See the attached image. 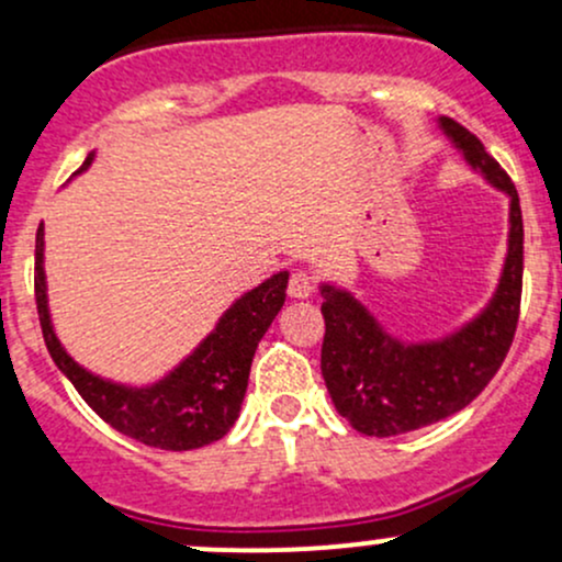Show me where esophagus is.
Returning a JSON list of instances; mask_svg holds the SVG:
<instances>
[{
    "mask_svg": "<svg viewBox=\"0 0 562 562\" xmlns=\"http://www.w3.org/2000/svg\"><path fill=\"white\" fill-rule=\"evenodd\" d=\"M312 291H314L312 277L304 274V271H293L291 282H288V295H291V299L304 301V299H310Z\"/></svg>",
    "mask_w": 562,
    "mask_h": 562,
    "instance_id": "34e87169",
    "label": "esophagus"
}]
</instances>
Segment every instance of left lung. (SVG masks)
<instances>
[{
	"mask_svg": "<svg viewBox=\"0 0 562 562\" xmlns=\"http://www.w3.org/2000/svg\"><path fill=\"white\" fill-rule=\"evenodd\" d=\"M437 127L470 170L509 200L507 256L488 304L456 330L424 341L394 336L349 288L319 282L325 386L336 411L368 437L405 435L467 408L502 368L520 317L522 213L515 183L467 127L448 116Z\"/></svg>",
	"mask_w": 562,
	"mask_h": 562,
	"instance_id": "8db88e82",
	"label": "left lung"
}]
</instances>
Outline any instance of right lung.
I'll return each instance as SVG.
<instances>
[{"label":"right lung","instance_id":"1","mask_svg":"<svg viewBox=\"0 0 562 562\" xmlns=\"http://www.w3.org/2000/svg\"><path fill=\"white\" fill-rule=\"evenodd\" d=\"M92 159L95 151L88 154L77 176L90 168ZM288 277V271H277L261 285L234 299L215 328L172 371L151 384L133 386L88 371L60 344L47 301L45 226L36 232V312L53 362L103 422L162 451L211 446L234 427L243 411L258 341L285 304Z\"/></svg>","mask_w":562,"mask_h":562}]
</instances>
